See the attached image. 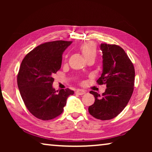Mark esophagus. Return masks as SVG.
<instances>
[{"label": "esophagus", "mask_w": 152, "mask_h": 152, "mask_svg": "<svg viewBox=\"0 0 152 152\" xmlns=\"http://www.w3.org/2000/svg\"><path fill=\"white\" fill-rule=\"evenodd\" d=\"M85 93H86V92H85L84 90H81V89H77V90L76 91L77 94L80 95H82L85 94Z\"/></svg>", "instance_id": "esophagus-1"}]
</instances>
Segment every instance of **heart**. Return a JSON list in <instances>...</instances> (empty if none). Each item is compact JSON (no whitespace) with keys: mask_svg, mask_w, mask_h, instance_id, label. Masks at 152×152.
Returning a JSON list of instances; mask_svg holds the SVG:
<instances>
[{"mask_svg":"<svg viewBox=\"0 0 152 152\" xmlns=\"http://www.w3.org/2000/svg\"><path fill=\"white\" fill-rule=\"evenodd\" d=\"M80 50L82 52L84 59L88 60L89 59H94L97 55V48L93 43H87L82 45L80 48Z\"/></svg>","mask_w":152,"mask_h":152,"instance_id":"heart-1","label":"heart"}]
</instances>
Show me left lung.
Here are the masks:
<instances>
[{
    "label": "left lung",
    "mask_w": 152,
    "mask_h": 152,
    "mask_svg": "<svg viewBox=\"0 0 152 152\" xmlns=\"http://www.w3.org/2000/svg\"><path fill=\"white\" fill-rule=\"evenodd\" d=\"M103 70L97 80L106 84L107 88L100 95L95 91V102L88 107L91 115L102 120H111L122 111L132 97L134 86L135 70L125 51L115 44L102 43Z\"/></svg>",
    "instance_id": "obj_1"
}]
</instances>
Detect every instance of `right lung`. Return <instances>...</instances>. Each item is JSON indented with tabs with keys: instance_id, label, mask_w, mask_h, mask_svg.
Listing matches in <instances>:
<instances>
[{
	"instance_id": "add662e5",
	"label": "right lung",
	"mask_w": 152,
	"mask_h": 152,
	"mask_svg": "<svg viewBox=\"0 0 152 152\" xmlns=\"http://www.w3.org/2000/svg\"><path fill=\"white\" fill-rule=\"evenodd\" d=\"M72 41H55L38 45L27 54L20 64L17 84L28 111L42 120H50L64 111L68 97L74 94L69 88H53V75L61 66L62 54Z\"/></svg>"
}]
</instances>
